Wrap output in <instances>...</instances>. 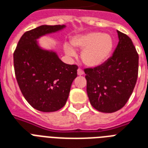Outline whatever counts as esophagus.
Returning a JSON list of instances; mask_svg holds the SVG:
<instances>
[{
	"mask_svg": "<svg viewBox=\"0 0 148 148\" xmlns=\"http://www.w3.org/2000/svg\"><path fill=\"white\" fill-rule=\"evenodd\" d=\"M77 74L80 75V76H81V75H83V74H84L83 70H82L81 68H78V69H77Z\"/></svg>",
	"mask_w": 148,
	"mask_h": 148,
	"instance_id": "1",
	"label": "esophagus"
}]
</instances>
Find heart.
I'll return each mask as SVG.
<instances>
[{
  "label": "heart",
  "instance_id": "1",
  "mask_svg": "<svg viewBox=\"0 0 148 148\" xmlns=\"http://www.w3.org/2000/svg\"><path fill=\"white\" fill-rule=\"evenodd\" d=\"M73 47L83 49L82 60L88 66H98L106 60L113 49V39L108 34L99 32H91L78 35L71 39ZM64 50L70 56L76 55L75 50L70 45H65Z\"/></svg>",
  "mask_w": 148,
  "mask_h": 148
}]
</instances>
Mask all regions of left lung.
<instances>
[{
  "instance_id": "left-lung-1",
  "label": "left lung",
  "mask_w": 148,
  "mask_h": 148,
  "mask_svg": "<svg viewBox=\"0 0 148 148\" xmlns=\"http://www.w3.org/2000/svg\"><path fill=\"white\" fill-rule=\"evenodd\" d=\"M117 33L119 42L112 56L99 66L84 70L90 103L106 113L126 105L138 75L139 56L131 39L121 32Z\"/></svg>"
}]
</instances>
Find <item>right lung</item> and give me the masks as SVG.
I'll use <instances>...</instances> for the list:
<instances>
[{
	"label": "right lung",
	"instance_id": "1",
	"mask_svg": "<svg viewBox=\"0 0 148 148\" xmlns=\"http://www.w3.org/2000/svg\"><path fill=\"white\" fill-rule=\"evenodd\" d=\"M65 25H41L25 32L14 52V73L26 101L39 111L59 110L66 104L77 65L64 64L56 53L42 49L37 39Z\"/></svg>",
	"mask_w": 148,
	"mask_h": 148
}]
</instances>
